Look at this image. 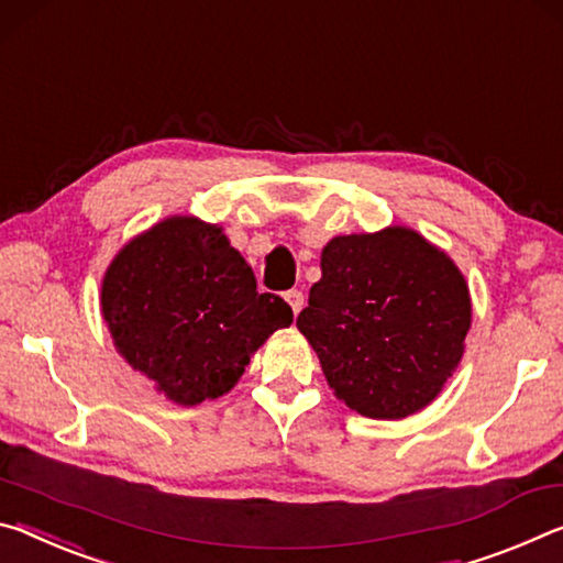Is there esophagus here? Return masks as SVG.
<instances>
[{
  "instance_id": "esophagus-1",
  "label": "esophagus",
  "mask_w": 563,
  "mask_h": 563,
  "mask_svg": "<svg viewBox=\"0 0 563 563\" xmlns=\"http://www.w3.org/2000/svg\"><path fill=\"white\" fill-rule=\"evenodd\" d=\"M284 299H287L294 314H299L303 307V294L299 289H289V291H284Z\"/></svg>"
}]
</instances>
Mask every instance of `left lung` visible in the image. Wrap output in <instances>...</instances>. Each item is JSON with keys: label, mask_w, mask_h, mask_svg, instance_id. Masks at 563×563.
<instances>
[{"label": "left lung", "mask_w": 563, "mask_h": 563, "mask_svg": "<svg viewBox=\"0 0 563 563\" xmlns=\"http://www.w3.org/2000/svg\"><path fill=\"white\" fill-rule=\"evenodd\" d=\"M297 327L349 409L404 419L434 401L462 362L472 299L441 249L389 227L331 239Z\"/></svg>", "instance_id": "left-lung-1"}]
</instances>
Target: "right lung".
<instances>
[{
	"mask_svg": "<svg viewBox=\"0 0 563 563\" xmlns=\"http://www.w3.org/2000/svg\"><path fill=\"white\" fill-rule=\"evenodd\" d=\"M117 352L181 407L227 394L291 307L256 289L217 224L169 217L132 239L101 282Z\"/></svg>",
	"mask_w": 563,
	"mask_h": 563,
	"instance_id": "1",
	"label": "right lung"
}]
</instances>
